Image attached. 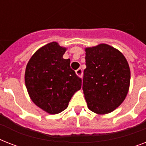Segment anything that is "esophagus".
Listing matches in <instances>:
<instances>
[{"mask_svg":"<svg viewBox=\"0 0 146 146\" xmlns=\"http://www.w3.org/2000/svg\"><path fill=\"white\" fill-rule=\"evenodd\" d=\"M76 75L78 76H80V77L82 78V70L81 68H79L77 70H76Z\"/></svg>","mask_w":146,"mask_h":146,"instance_id":"esophagus-1","label":"esophagus"}]
</instances>
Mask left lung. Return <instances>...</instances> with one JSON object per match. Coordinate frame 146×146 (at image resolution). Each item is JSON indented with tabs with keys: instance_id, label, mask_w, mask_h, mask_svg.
Returning a JSON list of instances; mask_svg holds the SVG:
<instances>
[{
	"instance_id": "8db88e82",
	"label": "left lung",
	"mask_w": 146,
	"mask_h": 146,
	"mask_svg": "<svg viewBox=\"0 0 146 146\" xmlns=\"http://www.w3.org/2000/svg\"><path fill=\"white\" fill-rule=\"evenodd\" d=\"M82 90L90 111L105 114L114 111L127 96L130 70L117 49L106 44L86 48Z\"/></svg>"
}]
</instances>
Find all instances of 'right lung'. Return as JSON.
Instances as JSON below:
<instances>
[{"label": "right lung", "mask_w": 146, "mask_h": 146, "mask_svg": "<svg viewBox=\"0 0 146 146\" xmlns=\"http://www.w3.org/2000/svg\"><path fill=\"white\" fill-rule=\"evenodd\" d=\"M66 50L50 42L36 50L26 65L25 83L29 97L50 114L64 111L82 86V80L70 68V60L63 58Z\"/></svg>", "instance_id": "right-lung-1"}]
</instances>
